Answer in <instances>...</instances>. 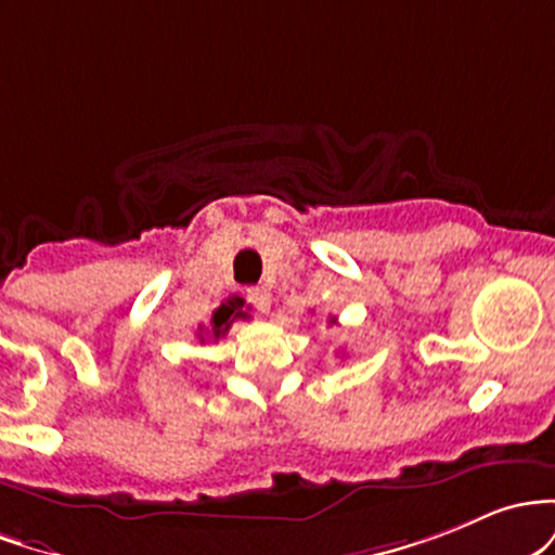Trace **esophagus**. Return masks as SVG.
<instances>
[{
  "instance_id": "34e87169",
  "label": "esophagus",
  "mask_w": 555,
  "mask_h": 555,
  "mask_svg": "<svg viewBox=\"0 0 555 555\" xmlns=\"http://www.w3.org/2000/svg\"><path fill=\"white\" fill-rule=\"evenodd\" d=\"M246 298H248V301H251L254 307H257L259 311L270 309V291L261 288V285H257V288H248V291H246Z\"/></svg>"
}]
</instances>
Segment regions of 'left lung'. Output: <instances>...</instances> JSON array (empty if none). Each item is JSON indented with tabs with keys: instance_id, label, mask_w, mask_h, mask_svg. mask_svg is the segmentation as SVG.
<instances>
[{
	"instance_id": "1",
	"label": "left lung",
	"mask_w": 555,
	"mask_h": 555,
	"mask_svg": "<svg viewBox=\"0 0 555 555\" xmlns=\"http://www.w3.org/2000/svg\"><path fill=\"white\" fill-rule=\"evenodd\" d=\"M333 322H335V317H333Z\"/></svg>"
}]
</instances>
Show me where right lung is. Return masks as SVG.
Here are the masks:
<instances>
[{
	"label": "right lung",
	"instance_id": "add662e5",
	"mask_svg": "<svg viewBox=\"0 0 555 555\" xmlns=\"http://www.w3.org/2000/svg\"><path fill=\"white\" fill-rule=\"evenodd\" d=\"M241 309H244V298H238V296L228 298L225 304H220V307L211 311L209 327H204V325L198 327V338L204 340V335H211L215 340L222 338L235 320H246L248 317L246 311H241Z\"/></svg>",
	"mask_w": 555,
	"mask_h": 555
}]
</instances>
